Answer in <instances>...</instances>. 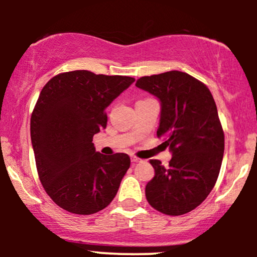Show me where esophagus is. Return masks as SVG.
I'll return each mask as SVG.
<instances>
[{
	"mask_svg": "<svg viewBox=\"0 0 257 257\" xmlns=\"http://www.w3.org/2000/svg\"><path fill=\"white\" fill-rule=\"evenodd\" d=\"M143 159H140L139 157H137V156H132V162L133 163H139V162H141Z\"/></svg>",
	"mask_w": 257,
	"mask_h": 257,
	"instance_id": "1",
	"label": "esophagus"
}]
</instances>
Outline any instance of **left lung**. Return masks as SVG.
I'll list each match as a JSON object with an SVG mask.
<instances>
[{
	"mask_svg": "<svg viewBox=\"0 0 257 257\" xmlns=\"http://www.w3.org/2000/svg\"><path fill=\"white\" fill-rule=\"evenodd\" d=\"M161 101L158 138H166L173 157L167 168L151 159L155 176L146 185L152 208L178 216L196 209L219 176L225 135L216 104L204 83L188 73L168 71L135 83Z\"/></svg>",
	"mask_w": 257,
	"mask_h": 257,
	"instance_id": "1",
	"label": "left lung"
}]
</instances>
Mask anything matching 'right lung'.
Masks as SVG:
<instances>
[{"instance_id": "obj_1", "label": "right lung", "mask_w": 257, "mask_h": 257, "mask_svg": "<svg viewBox=\"0 0 257 257\" xmlns=\"http://www.w3.org/2000/svg\"><path fill=\"white\" fill-rule=\"evenodd\" d=\"M134 81L76 70L54 76L41 90L31 143L44 191L64 210L95 214L117 194L131 158L101 155L91 141L107 124L105 108Z\"/></svg>"}]
</instances>
